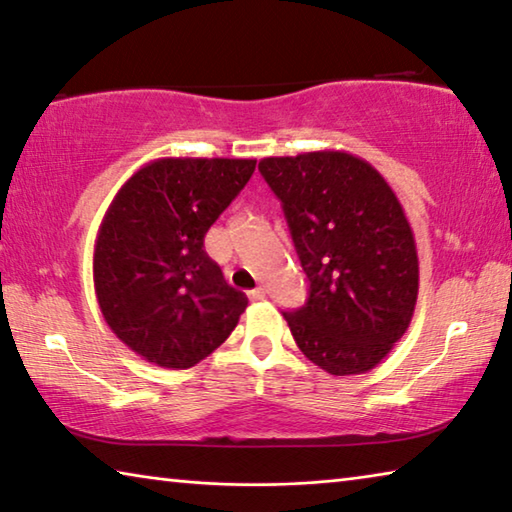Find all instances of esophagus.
<instances>
[{"label":"esophagus","mask_w":512,"mask_h":512,"mask_svg":"<svg viewBox=\"0 0 512 512\" xmlns=\"http://www.w3.org/2000/svg\"><path fill=\"white\" fill-rule=\"evenodd\" d=\"M247 295H249L251 301H261V299L267 297V290L263 286H258V288H254L251 292H247Z\"/></svg>","instance_id":"esophagus-1"}]
</instances>
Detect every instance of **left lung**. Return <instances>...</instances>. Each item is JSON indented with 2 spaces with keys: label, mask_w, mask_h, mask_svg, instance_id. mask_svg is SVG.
<instances>
[{
  "label": "left lung",
  "mask_w": 512,
  "mask_h": 512,
  "mask_svg": "<svg viewBox=\"0 0 512 512\" xmlns=\"http://www.w3.org/2000/svg\"><path fill=\"white\" fill-rule=\"evenodd\" d=\"M258 170L281 199L306 304L283 313L297 347L333 376L370 372L413 320L420 263L413 229L374 167L347 152L270 156Z\"/></svg>",
  "instance_id": "left-lung-1"
}]
</instances>
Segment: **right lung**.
Segmentation results:
<instances>
[{
  "label": "right lung",
  "mask_w": 512,
  "mask_h": 512,
  "mask_svg": "<svg viewBox=\"0 0 512 512\" xmlns=\"http://www.w3.org/2000/svg\"><path fill=\"white\" fill-rule=\"evenodd\" d=\"M254 158H158L117 192L99 226L92 276L106 324L131 351L188 370L247 308L204 236L254 174Z\"/></svg>",
  "instance_id": "add662e5"
}]
</instances>
